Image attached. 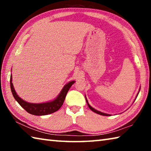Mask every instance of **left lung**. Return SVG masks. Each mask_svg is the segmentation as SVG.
<instances>
[{
  "instance_id": "8db88e82",
  "label": "left lung",
  "mask_w": 151,
  "mask_h": 151,
  "mask_svg": "<svg viewBox=\"0 0 151 151\" xmlns=\"http://www.w3.org/2000/svg\"><path fill=\"white\" fill-rule=\"evenodd\" d=\"M139 91H140V89H139V93H137V96H136V98H135L134 101L136 100V99H137V96H138V94H139ZM85 98H86V103H87L88 106V107H89V109H90L91 110V111H93V112H95V113H97V114H101V115H103V116H111V114H106V113H104V112H101V111H97V110H96V109H94V108H93V107H92V106L90 105V104H88V101H87V99H86V96H85Z\"/></svg>"
}]
</instances>
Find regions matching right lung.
<instances>
[{
  "label": "right lung",
  "mask_w": 151,
  "mask_h": 151,
  "mask_svg": "<svg viewBox=\"0 0 151 151\" xmlns=\"http://www.w3.org/2000/svg\"><path fill=\"white\" fill-rule=\"evenodd\" d=\"M12 77L11 74V79H10V85H11L12 94L15 100L27 112L33 114V115L37 116L47 115V114H49L57 111L62 106L64 101H65L66 94H67L70 86L75 83V81H72L66 84L61 90L59 94L57 96V98L53 99L52 101L43 103H31L22 100L20 96H19L14 90L13 84L12 83Z\"/></svg>",
  "instance_id": "1"
}]
</instances>
